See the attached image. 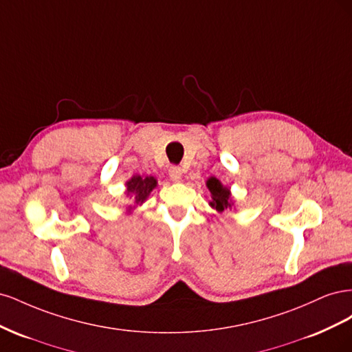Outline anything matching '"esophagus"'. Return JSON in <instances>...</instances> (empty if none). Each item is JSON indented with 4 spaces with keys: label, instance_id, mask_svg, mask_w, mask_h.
Here are the masks:
<instances>
[{
    "label": "esophagus",
    "instance_id": "34e87169",
    "mask_svg": "<svg viewBox=\"0 0 352 352\" xmlns=\"http://www.w3.org/2000/svg\"><path fill=\"white\" fill-rule=\"evenodd\" d=\"M168 176H170V179L173 180V182H179V180L182 179V170H180V167H176V166L170 167L168 168Z\"/></svg>",
    "mask_w": 352,
    "mask_h": 352
}]
</instances>
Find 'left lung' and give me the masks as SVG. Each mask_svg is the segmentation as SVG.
<instances>
[{
  "instance_id": "obj_1",
  "label": "left lung",
  "mask_w": 352,
  "mask_h": 352,
  "mask_svg": "<svg viewBox=\"0 0 352 352\" xmlns=\"http://www.w3.org/2000/svg\"><path fill=\"white\" fill-rule=\"evenodd\" d=\"M206 185L211 194V199L208 201V206L212 210H216L219 214H223L226 210H232V207H235V199H233V197H232L230 188L223 185L217 177H214V176L208 177Z\"/></svg>"
}]
</instances>
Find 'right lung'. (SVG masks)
<instances>
[{
	"instance_id": "1",
	"label": "right lung",
	"mask_w": 352,
	"mask_h": 352,
	"mask_svg": "<svg viewBox=\"0 0 352 352\" xmlns=\"http://www.w3.org/2000/svg\"><path fill=\"white\" fill-rule=\"evenodd\" d=\"M126 190L124 195L132 199V204L126 207V212L131 214V212L141 207L144 202L151 195L153 190L157 186V179L154 176H141V175H133L127 182L124 184Z\"/></svg>"
}]
</instances>
